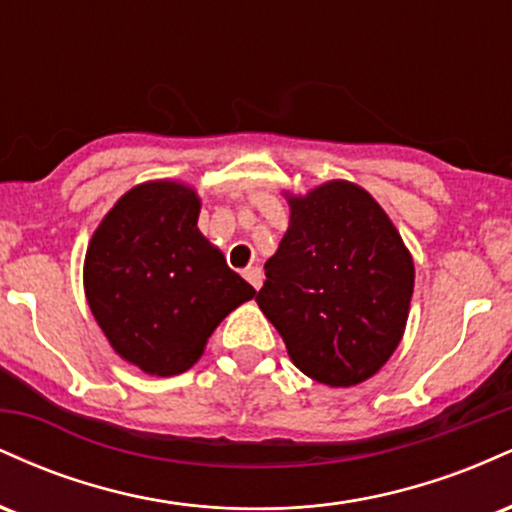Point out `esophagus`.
I'll return each mask as SVG.
<instances>
[{
	"label": "esophagus",
	"instance_id": "esophagus-1",
	"mask_svg": "<svg viewBox=\"0 0 512 512\" xmlns=\"http://www.w3.org/2000/svg\"><path fill=\"white\" fill-rule=\"evenodd\" d=\"M243 276H245V279H248V284L252 286V289H260L262 281H264V274H262L260 267H248L243 272Z\"/></svg>",
	"mask_w": 512,
	"mask_h": 512
}]
</instances>
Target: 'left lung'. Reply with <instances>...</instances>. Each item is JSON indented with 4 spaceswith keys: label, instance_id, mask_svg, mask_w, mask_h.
<instances>
[{
    "label": "left lung",
    "instance_id": "obj_1",
    "mask_svg": "<svg viewBox=\"0 0 512 512\" xmlns=\"http://www.w3.org/2000/svg\"><path fill=\"white\" fill-rule=\"evenodd\" d=\"M289 231L255 301L308 378L351 387L397 349L414 262L380 204L351 182L291 197Z\"/></svg>",
    "mask_w": 512,
    "mask_h": 512
}]
</instances>
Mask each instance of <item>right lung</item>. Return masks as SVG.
<instances>
[{
    "label": "right lung",
    "instance_id": "right-lung-1",
    "mask_svg": "<svg viewBox=\"0 0 512 512\" xmlns=\"http://www.w3.org/2000/svg\"><path fill=\"white\" fill-rule=\"evenodd\" d=\"M199 199L178 182L129 190L93 233L84 286L113 349L151 375L185 373L219 322L255 289L197 228Z\"/></svg>",
    "mask_w": 512,
    "mask_h": 512
}]
</instances>
